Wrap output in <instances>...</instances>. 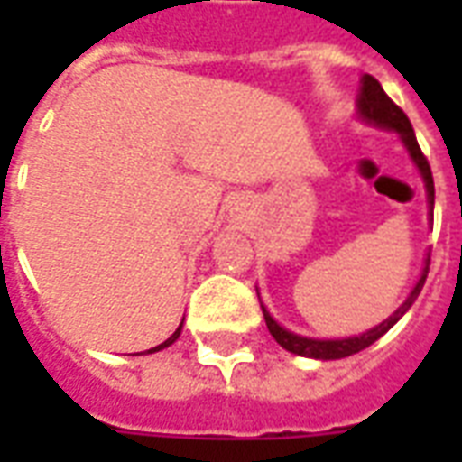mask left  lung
I'll return each mask as SVG.
<instances>
[{
	"instance_id": "1",
	"label": "left lung",
	"mask_w": 462,
	"mask_h": 462,
	"mask_svg": "<svg viewBox=\"0 0 462 462\" xmlns=\"http://www.w3.org/2000/svg\"><path fill=\"white\" fill-rule=\"evenodd\" d=\"M358 116L364 118L371 125H378V128H388V131H396L401 135V141L406 145L408 155L413 158L416 162V168L423 175V182H426V192H428V205H430V210H433V200H436V188H433V172H430V165H428L426 155L420 151V145L416 141V133H413V125L408 121V116L398 108L391 98L386 96V91L381 88L374 76H364L361 79V94H358ZM428 264H430V254H428L426 260V270L420 274V280L416 282V287L413 291L408 294V300L398 307L386 321H381L378 327L374 329L364 331V334H358V337H348V339H307V337H300V334H291L284 327H280L277 321L272 319L270 311L262 307V314H264V321H267V329L274 337V341L280 344L282 348H287L291 354H297V356H307V358H321V361H329V358H344L351 356V354H358V351H364L366 346H371L374 341H378L383 334H386L393 324H396L408 310H411V304L418 300V294L423 290V284H426L428 277Z\"/></svg>"
}]
</instances>
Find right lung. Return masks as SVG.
Listing matches in <instances>:
<instances>
[{"label":"right lung","instance_id":"right-lung-1","mask_svg":"<svg viewBox=\"0 0 462 462\" xmlns=\"http://www.w3.org/2000/svg\"><path fill=\"white\" fill-rule=\"evenodd\" d=\"M180 329H182V324H180V327H178V329L172 331L171 339H165V341H162V344H158V346H155V348H148V354H152V351H161V348H165V346H171L172 341H175V339H178V337H180Z\"/></svg>","mask_w":462,"mask_h":462}]
</instances>
